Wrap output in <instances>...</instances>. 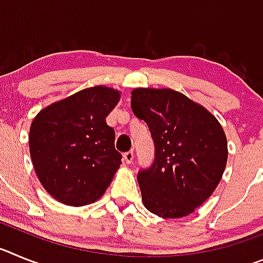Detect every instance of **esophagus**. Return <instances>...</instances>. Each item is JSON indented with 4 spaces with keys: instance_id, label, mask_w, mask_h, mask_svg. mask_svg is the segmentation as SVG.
<instances>
[{
    "instance_id": "1",
    "label": "esophagus",
    "mask_w": 263,
    "mask_h": 263,
    "mask_svg": "<svg viewBox=\"0 0 263 263\" xmlns=\"http://www.w3.org/2000/svg\"><path fill=\"white\" fill-rule=\"evenodd\" d=\"M133 159H134V153L133 152L125 153V154H124V160H125V162H126L127 164L132 163V162H133Z\"/></svg>"
}]
</instances>
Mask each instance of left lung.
I'll return each instance as SVG.
<instances>
[{"label":"left lung","instance_id":"left-lung-1","mask_svg":"<svg viewBox=\"0 0 263 263\" xmlns=\"http://www.w3.org/2000/svg\"><path fill=\"white\" fill-rule=\"evenodd\" d=\"M132 110L147 124L154 162L137 176L146 210L184 217L213 194L228 159L224 130L215 116L173 89L137 88Z\"/></svg>","mask_w":263,"mask_h":263}]
</instances>
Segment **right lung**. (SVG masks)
Returning <instances> with one entry per match:
<instances>
[{
  "label": "right lung",
  "instance_id": "add662e5",
  "mask_svg": "<svg viewBox=\"0 0 263 263\" xmlns=\"http://www.w3.org/2000/svg\"><path fill=\"white\" fill-rule=\"evenodd\" d=\"M120 100L111 88L83 89L41 110L29 134L39 182L58 201L81 206L103 196L121 164L106 116Z\"/></svg>",
  "mask_w": 263,
  "mask_h": 263
}]
</instances>
